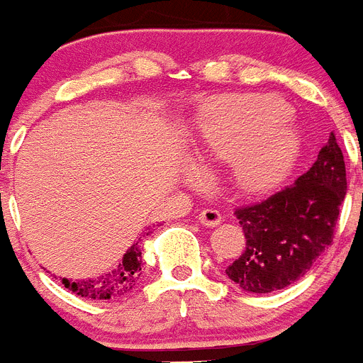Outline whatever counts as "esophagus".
<instances>
[{"label": "esophagus", "instance_id": "esophagus-1", "mask_svg": "<svg viewBox=\"0 0 363 363\" xmlns=\"http://www.w3.org/2000/svg\"><path fill=\"white\" fill-rule=\"evenodd\" d=\"M220 220L222 215L218 213L217 210H213V208H206V210H202L201 213H199V222L208 228L217 226V224H220Z\"/></svg>", "mask_w": 363, "mask_h": 363}]
</instances>
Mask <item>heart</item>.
<instances>
[{"label": "heart", "mask_w": 363, "mask_h": 363, "mask_svg": "<svg viewBox=\"0 0 363 363\" xmlns=\"http://www.w3.org/2000/svg\"><path fill=\"white\" fill-rule=\"evenodd\" d=\"M289 117L279 97H218L199 117L195 155L208 166L233 162L238 186L262 194L284 181L298 155L300 135Z\"/></svg>", "instance_id": "obj_1"}]
</instances>
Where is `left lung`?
Instances as JSON below:
<instances>
[{"label":"left lung","mask_w":363,"mask_h":363,"mask_svg":"<svg viewBox=\"0 0 363 363\" xmlns=\"http://www.w3.org/2000/svg\"><path fill=\"white\" fill-rule=\"evenodd\" d=\"M345 191L344 155L331 132L311 168L291 186L235 210L246 247L226 267L230 280L262 295L302 279L333 244Z\"/></svg>","instance_id":"obj_1"}]
</instances>
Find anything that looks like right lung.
Wrapping results in <instances>:
<instances>
[{
  "label": "right lung",
  "mask_w": 363,
  "mask_h": 363,
  "mask_svg": "<svg viewBox=\"0 0 363 363\" xmlns=\"http://www.w3.org/2000/svg\"><path fill=\"white\" fill-rule=\"evenodd\" d=\"M152 231H145L143 237L150 235ZM141 244L133 242L128 247L123 259L116 264L110 271L97 275L96 279L88 280H68L63 279V284L67 289L72 293L83 296V298H94V300H110L125 296L132 291L137 286V280L141 277Z\"/></svg>",
  "instance_id": "right-lung-1"
}]
</instances>
